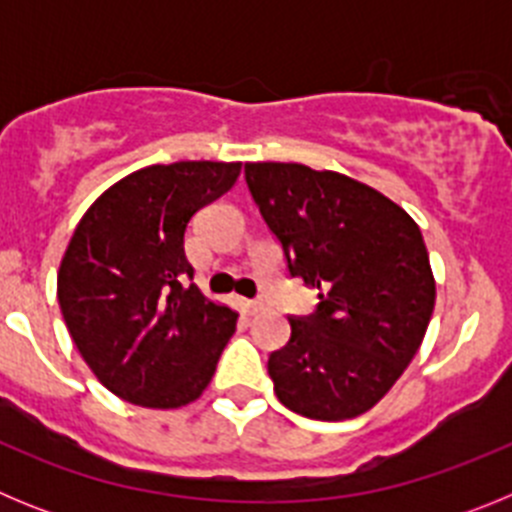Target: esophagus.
Wrapping results in <instances>:
<instances>
[{
    "label": "esophagus",
    "instance_id": "1",
    "mask_svg": "<svg viewBox=\"0 0 512 512\" xmlns=\"http://www.w3.org/2000/svg\"><path fill=\"white\" fill-rule=\"evenodd\" d=\"M261 310H264V302H259V300H246V312H248V315H259Z\"/></svg>",
    "mask_w": 512,
    "mask_h": 512
}]
</instances>
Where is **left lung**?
<instances>
[{
  "label": "left lung",
  "instance_id": "left-lung-1",
  "mask_svg": "<svg viewBox=\"0 0 512 512\" xmlns=\"http://www.w3.org/2000/svg\"><path fill=\"white\" fill-rule=\"evenodd\" d=\"M246 184L277 238L289 277L318 289L310 315H289L269 354L279 402L312 420L377 405L418 354L436 282L423 235L377 189L302 164H246Z\"/></svg>",
  "mask_w": 512,
  "mask_h": 512
}]
</instances>
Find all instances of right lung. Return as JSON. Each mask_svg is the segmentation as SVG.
I'll return each mask as SVG.
<instances>
[{
	"instance_id": "1",
	"label": "right lung",
	"mask_w": 512,
	"mask_h": 512,
	"mask_svg": "<svg viewBox=\"0 0 512 512\" xmlns=\"http://www.w3.org/2000/svg\"><path fill=\"white\" fill-rule=\"evenodd\" d=\"M241 164L146 166L112 184L76 225L58 269V305L94 377L143 408H182L210 384L235 333L230 307L192 284L184 233Z\"/></svg>"
}]
</instances>
